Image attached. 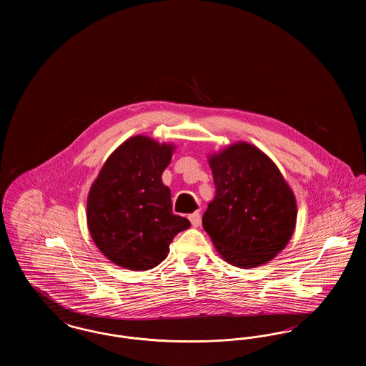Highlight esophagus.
<instances>
[{
    "label": "esophagus",
    "instance_id": "34e87169",
    "mask_svg": "<svg viewBox=\"0 0 366 366\" xmlns=\"http://www.w3.org/2000/svg\"><path fill=\"white\" fill-rule=\"evenodd\" d=\"M188 218H189L192 225L194 227H199V225H200V222H202L200 212H197V211H196V212H193V214H189V217H188Z\"/></svg>",
    "mask_w": 366,
    "mask_h": 366
}]
</instances>
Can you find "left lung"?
<instances>
[{
	"mask_svg": "<svg viewBox=\"0 0 366 366\" xmlns=\"http://www.w3.org/2000/svg\"><path fill=\"white\" fill-rule=\"evenodd\" d=\"M209 166L215 197L202 222L218 252L243 269L273 259L296 222L295 196L277 166L247 142L209 157Z\"/></svg>",
	"mask_w": 366,
	"mask_h": 366,
	"instance_id": "1",
	"label": "left lung"
}]
</instances>
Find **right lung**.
I'll use <instances>...</instances> for the list:
<instances>
[{
	"label": "right lung",
	"mask_w": 366,
	"mask_h": 366,
	"mask_svg": "<svg viewBox=\"0 0 366 366\" xmlns=\"http://www.w3.org/2000/svg\"><path fill=\"white\" fill-rule=\"evenodd\" d=\"M173 145L136 136L107 159L87 197L93 242L109 261L130 270L157 266L175 234L191 222L173 214L170 189L162 173Z\"/></svg>",
	"instance_id": "right-lung-1"
}]
</instances>
